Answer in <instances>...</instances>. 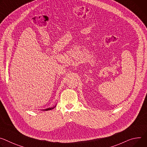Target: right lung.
I'll list each match as a JSON object with an SVG mask.
<instances>
[{
  "mask_svg": "<svg viewBox=\"0 0 147 147\" xmlns=\"http://www.w3.org/2000/svg\"><path fill=\"white\" fill-rule=\"evenodd\" d=\"M56 106H55V107H51V108H48V109H45V110H43V111H48V110H51V109H54L55 107Z\"/></svg>",
  "mask_w": 147,
  "mask_h": 147,
  "instance_id": "add662e5",
  "label": "right lung"
}]
</instances>
